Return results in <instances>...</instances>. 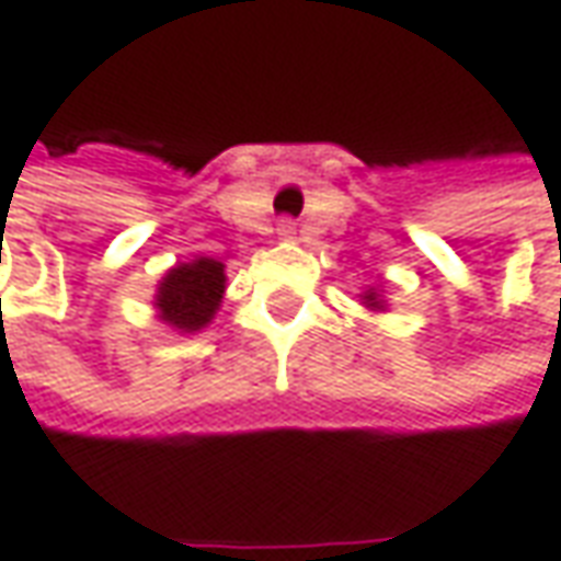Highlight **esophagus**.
<instances>
[{
    "label": "esophagus",
    "mask_w": 561,
    "mask_h": 561,
    "mask_svg": "<svg viewBox=\"0 0 561 561\" xmlns=\"http://www.w3.org/2000/svg\"><path fill=\"white\" fill-rule=\"evenodd\" d=\"M276 232L285 234V238H288V234H295V222H291V219H279V226H276Z\"/></svg>",
    "instance_id": "34e87169"
}]
</instances>
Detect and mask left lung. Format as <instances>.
I'll return each instance as SVG.
<instances>
[{
    "label": "left lung",
    "instance_id": "left-lung-1",
    "mask_svg": "<svg viewBox=\"0 0 561 561\" xmlns=\"http://www.w3.org/2000/svg\"><path fill=\"white\" fill-rule=\"evenodd\" d=\"M364 305L370 307V310H382V298H379V295H377V288L364 291Z\"/></svg>",
    "mask_w": 561,
    "mask_h": 561
}]
</instances>
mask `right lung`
<instances>
[{
	"instance_id": "1",
	"label": "right lung",
	"mask_w": 561,
	"mask_h": 561,
	"mask_svg": "<svg viewBox=\"0 0 561 561\" xmlns=\"http://www.w3.org/2000/svg\"><path fill=\"white\" fill-rule=\"evenodd\" d=\"M226 295V266L213 256L172 266L157 288L159 320L179 332H197L216 317Z\"/></svg>"
}]
</instances>
